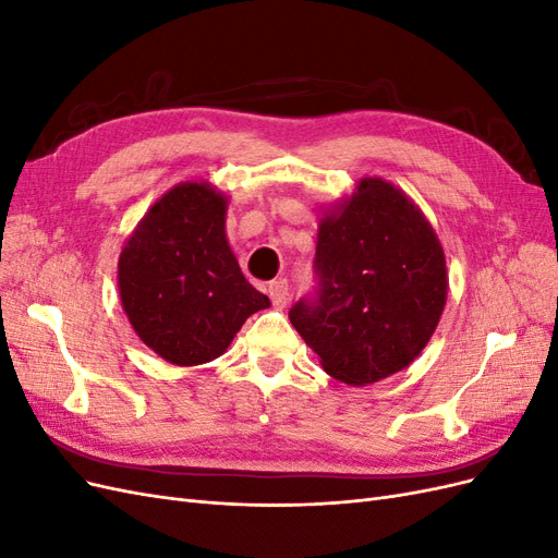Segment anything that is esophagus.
<instances>
[{"instance_id":"34e87169","label":"esophagus","mask_w":558,"mask_h":558,"mask_svg":"<svg viewBox=\"0 0 558 558\" xmlns=\"http://www.w3.org/2000/svg\"><path fill=\"white\" fill-rule=\"evenodd\" d=\"M267 295L272 298V305L275 307H286V302H289V283H286L283 279H279V281H272L267 286Z\"/></svg>"}]
</instances>
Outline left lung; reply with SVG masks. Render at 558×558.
I'll use <instances>...</instances> for the list:
<instances>
[{
  "instance_id": "obj_1",
  "label": "left lung",
  "mask_w": 558,
  "mask_h": 558,
  "mask_svg": "<svg viewBox=\"0 0 558 558\" xmlns=\"http://www.w3.org/2000/svg\"><path fill=\"white\" fill-rule=\"evenodd\" d=\"M314 300L289 312L326 373L367 386L414 363L447 302L445 248L414 199L365 177L324 211L316 240Z\"/></svg>"
}]
</instances>
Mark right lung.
Here are the masks:
<instances>
[{"instance_id": "right-lung-1", "label": "right lung", "mask_w": 558, "mask_h": 558, "mask_svg": "<svg viewBox=\"0 0 558 558\" xmlns=\"http://www.w3.org/2000/svg\"><path fill=\"white\" fill-rule=\"evenodd\" d=\"M228 195L181 181L154 202L118 258V293L140 340L172 365L209 363L244 320L269 307L226 234Z\"/></svg>"}]
</instances>
